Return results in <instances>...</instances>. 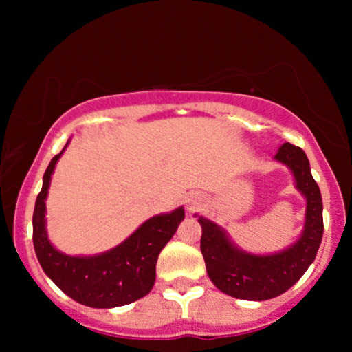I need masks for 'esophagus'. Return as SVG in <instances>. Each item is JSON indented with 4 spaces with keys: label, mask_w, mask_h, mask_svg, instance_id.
I'll return each mask as SVG.
<instances>
[{
    "label": "esophagus",
    "mask_w": 352,
    "mask_h": 352,
    "mask_svg": "<svg viewBox=\"0 0 352 352\" xmlns=\"http://www.w3.org/2000/svg\"><path fill=\"white\" fill-rule=\"evenodd\" d=\"M201 201H204V197L200 193H192L187 199V207L188 210H195L199 205H201Z\"/></svg>",
    "instance_id": "1"
}]
</instances>
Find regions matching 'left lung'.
<instances>
[{
  "label": "left lung",
  "mask_w": 352,
  "mask_h": 352,
  "mask_svg": "<svg viewBox=\"0 0 352 352\" xmlns=\"http://www.w3.org/2000/svg\"><path fill=\"white\" fill-rule=\"evenodd\" d=\"M274 160L293 172L294 185L306 199L305 228L293 245L270 254L245 252L230 240L227 230L199 217L200 250L208 278L220 292L238 300L265 301L288 292L313 263L322 240L321 192L311 175L305 151L286 142L278 148Z\"/></svg>",
  "instance_id": "8db88e82"
}]
</instances>
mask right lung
I'll return each mask as SVG.
<instances>
[{
  "label": "right lung",
  "instance_id": "1",
  "mask_svg": "<svg viewBox=\"0 0 352 352\" xmlns=\"http://www.w3.org/2000/svg\"><path fill=\"white\" fill-rule=\"evenodd\" d=\"M69 144V140H67ZM66 144V147H67ZM52 157L33 213V243L39 265L63 293L91 308H117L151 293L159 253L185 218L184 207L148 218L122 243L99 254L71 256L56 250L46 232V199L56 164Z\"/></svg>",
  "mask_w": 352,
  "mask_h": 352
}]
</instances>
